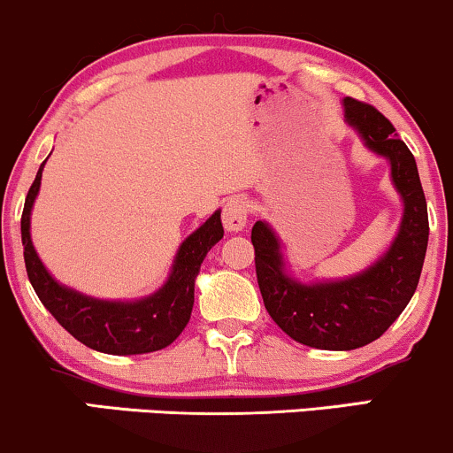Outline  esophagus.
<instances>
[{
	"mask_svg": "<svg viewBox=\"0 0 453 453\" xmlns=\"http://www.w3.org/2000/svg\"><path fill=\"white\" fill-rule=\"evenodd\" d=\"M250 216V201L243 196H233L226 201L225 211H222V222H225L226 231H242L246 226Z\"/></svg>",
	"mask_w": 453,
	"mask_h": 453,
	"instance_id": "34e87169",
	"label": "esophagus"
}]
</instances>
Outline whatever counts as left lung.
<instances>
[{
    "label": "left lung",
    "mask_w": 453,
    "mask_h": 453,
    "mask_svg": "<svg viewBox=\"0 0 453 453\" xmlns=\"http://www.w3.org/2000/svg\"><path fill=\"white\" fill-rule=\"evenodd\" d=\"M343 105L366 146L390 161L405 201L401 231L386 257L356 278L303 286L281 273L273 231L260 220L252 226L257 280L269 316L295 342L318 349H356L380 339L411 301L428 246L426 196L411 150L373 105L352 97Z\"/></svg>",
    "instance_id": "1"
}]
</instances>
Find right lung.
Returning a JSON list of instances; mask_svg holds the SVG:
<instances>
[{
	"label": "right lung",
	"instance_id": "right-lung-1",
	"mask_svg": "<svg viewBox=\"0 0 453 453\" xmlns=\"http://www.w3.org/2000/svg\"><path fill=\"white\" fill-rule=\"evenodd\" d=\"M42 163L29 193H27L23 216H20V237L27 278L34 286L37 299L55 316L65 331L90 349L104 354H148L167 348L180 337L190 320L195 303V278L211 246L225 235L220 211H216L203 226L196 228L180 246L178 257L167 284L157 295L135 303H110L88 299L78 292L63 288L48 275L37 258L29 237V214L40 190Z\"/></svg>",
	"mask_w": 453,
	"mask_h": 453
}]
</instances>
